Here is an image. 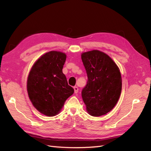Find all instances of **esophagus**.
Instances as JSON below:
<instances>
[{
  "mask_svg": "<svg viewBox=\"0 0 151 151\" xmlns=\"http://www.w3.org/2000/svg\"><path fill=\"white\" fill-rule=\"evenodd\" d=\"M73 88H74V91H75V93H77L78 91V87H76V86H75V87H74Z\"/></svg>",
  "mask_w": 151,
  "mask_h": 151,
  "instance_id": "esophagus-1",
  "label": "esophagus"
}]
</instances>
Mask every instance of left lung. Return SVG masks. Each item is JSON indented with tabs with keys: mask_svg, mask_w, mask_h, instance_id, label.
<instances>
[{
	"mask_svg": "<svg viewBox=\"0 0 151 151\" xmlns=\"http://www.w3.org/2000/svg\"><path fill=\"white\" fill-rule=\"evenodd\" d=\"M88 76L82 91L88 114L99 117L114 108L119 99L122 80L119 69L106 54L93 50L81 55Z\"/></svg>",
	"mask_w": 151,
	"mask_h": 151,
	"instance_id": "8db88e82",
	"label": "left lung"
}]
</instances>
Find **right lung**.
I'll return each instance as SVG.
<instances>
[{
    "instance_id": "right-lung-1",
    "label": "right lung",
    "mask_w": 151,
    "mask_h": 151,
    "mask_svg": "<svg viewBox=\"0 0 151 151\" xmlns=\"http://www.w3.org/2000/svg\"><path fill=\"white\" fill-rule=\"evenodd\" d=\"M65 60V53L50 51L35 62L28 75V97L34 106L47 116L58 114L74 93L62 72Z\"/></svg>"
}]
</instances>
